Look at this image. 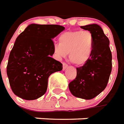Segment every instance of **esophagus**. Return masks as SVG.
Here are the masks:
<instances>
[{"label":"esophagus","mask_w":124,"mask_h":124,"mask_svg":"<svg viewBox=\"0 0 124 124\" xmlns=\"http://www.w3.org/2000/svg\"><path fill=\"white\" fill-rule=\"evenodd\" d=\"M67 67H68L67 64V63H63V70H65V69H67Z\"/></svg>","instance_id":"1"}]
</instances>
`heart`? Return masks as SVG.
Wrapping results in <instances>:
<instances>
[{"label":"heart","mask_w":124,"mask_h":124,"mask_svg":"<svg viewBox=\"0 0 124 124\" xmlns=\"http://www.w3.org/2000/svg\"><path fill=\"white\" fill-rule=\"evenodd\" d=\"M58 45L54 46L55 55L64 57L69 54V59L76 65L87 62L93 48V36L89 31H73L62 33L58 39Z\"/></svg>","instance_id":"1"}]
</instances>
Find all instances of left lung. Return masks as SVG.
<instances>
[{
	"label": "left lung",
	"instance_id": "8db88e82",
	"mask_svg": "<svg viewBox=\"0 0 124 124\" xmlns=\"http://www.w3.org/2000/svg\"><path fill=\"white\" fill-rule=\"evenodd\" d=\"M81 28L93 36V52L83 66L76 68V78L69 87L74 96L88 100L97 96L107 85L112 70V53L109 40L100 26L91 24Z\"/></svg>",
	"mask_w": 124,
	"mask_h": 124
}]
</instances>
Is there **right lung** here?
Listing matches in <instances>:
<instances>
[{"label":"right lung","instance_id":"add662e5","mask_svg":"<svg viewBox=\"0 0 124 124\" xmlns=\"http://www.w3.org/2000/svg\"><path fill=\"white\" fill-rule=\"evenodd\" d=\"M65 29L58 25L31 24L16 40L8 58L6 72L15 95L25 100L42 96L49 76L63 69V65L52 56V40Z\"/></svg>","mask_w":124,"mask_h":124}]
</instances>
